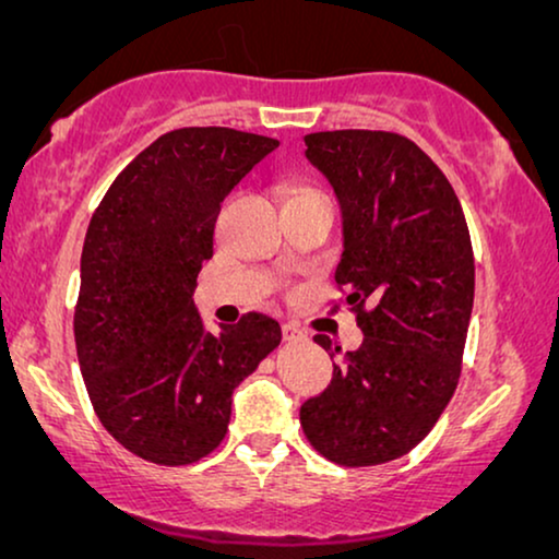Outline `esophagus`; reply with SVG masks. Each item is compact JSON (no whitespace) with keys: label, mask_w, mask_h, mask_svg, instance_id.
Masks as SVG:
<instances>
[{"label":"esophagus","mask_w":559,"mask_h":559,"mask_svg":"<svg viewBox=\"0 0 559 559\" xmlns=\"http://www.w3.org/2000/svg\"><path fill=\"white\" fill-rule=\"evenodd\" d=\"M282 338H285V343H300V341H305V333L297 325L285 323L282 325Z\"/></svg>","instance_id":"obj_1"}]
</instances>
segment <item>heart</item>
<instances>
[{"label":"heart","mask_w":559,"mask_h":559,"mask_svg":"<svg viewBox=\"0 0 559 559\" xmlns=\"http://www.w3.org/2000/svg\"><path fill=\"white\" fill-rule=\"evenodd\" d=\"M302 193H318V190L316 188H308V186H297V188L289 190L287 198H295V195H302Z\"/></svg>","instance_id":"b5f03b06"}]
</instances>
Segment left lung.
I'll list each match as a JSON object with an SVG mask.
<instances>
[{"label":"left lung","instance_id":"left-lung-1","mask_svg":"<svg viewBox=\"0 0 559 559\" xmlns=\"http://www.w3.org/2000/svg\"><path fill=\"white\" fill-rule=\"evenodd\" d=\"M305 157L343 211L335 282L364 331L300 407L305 438L328 461L364 468L427 438L461 379L476 264L461 201L415 142L335 129L305 136ZM318 346L341 354L328 335Z\"/></svg>","mask_w":559,"mask_h":559}]
</instances>
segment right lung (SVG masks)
Wrapping results in <instances>:
<instances>
[{
	"instance_id": "obj_1",
	"label": "right lung",
	"mask_w": 559,
	"mask_h": 559,
	"mask_svg": "<svg viewBox=\"0 0 559 559\" xmlns=\"http://www.w3.org/2000/svg\"><path fill=\"white\" fill-rule=\"evenodd\" d=\"M228 127L173 129L117 175L91 216L73 333L106 432L157 465H188L226 438L234 389L280 346L247 312L205 333L193 302L224 198L277 150Z\"/></svg>"
}]
</instances>
